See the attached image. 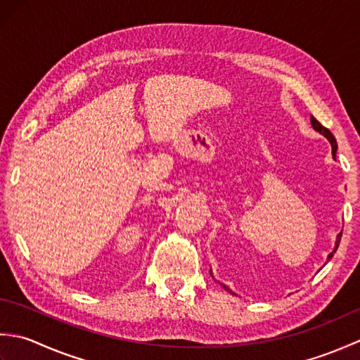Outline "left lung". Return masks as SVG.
I'll list each match as a JSON object with an SVG mask.
<instances>
[{"instance_id": "left-lung-1", "label": "left lung", "mask_w": 360, "mask_h": 360, "mask_svg": "<svg viewBox=\"0 0 360 360\" xmlns=\"http://www.w3.org/2000/svg\"><path fill=\"white\" fill-rule=\"evenodd\" d=\"M311 125H312V128L316 129L317 133H320L322 136H325L326 139L330 141V143H331V150H333V156H335V151H338V142H335V137L333 136V133H331L330 129H328V128H325L322 124H320V122H319L314 116H311ZM340 238H342V232L338 235V238H335V246H334V250L331 252V254L328 255V262H330V259L333 258V255L335 254V250H338V248H339V243H340ZM210 274H212V271H210ZM212 277H213V275H212ZM218 283H219V281H218ZM219 285L223 286L226 290H229V292L235 295V292H233V290H231V288H227L226 285H223V283H219Z\"/></svg>"}]
</instances>
